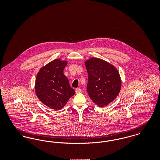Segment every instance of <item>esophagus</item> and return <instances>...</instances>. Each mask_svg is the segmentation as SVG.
<instances>
[{
  "label": "esophagus",
  "mask_w": 160,
  "mask_h": 160,
  "mask_svg": "<svg viewBox=\"0 0 160 160\" xmlns=\"http://www.w3.org/2000/svg\"><path fill=\"white\" fill-rule=\"evenodd\" d=\"M81 91H82V90L80 88H77L76 89V93H79L81 92Z\"/></svg>",
  "instance_id": "34e87169"
}]
</instances>
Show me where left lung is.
Returning <instances> with one entry per match:
<instances>
[{"instance_id": "left-lung-1", "label": "left lung", "mask_w": 160, "mask_h": 160, "mask_svg": "<svg viewBox=\"0 0 160 160\" xmlns=\"http://www.w3.org/2000/svg\"><path fill=\"white\" fill-rule=\"evenodd\" d=\"M88 74L87 91L92 101L101 107L114 100L121 89L122 80L113 65L97 58L84 62Z\"/></svg>"}]
</instances>
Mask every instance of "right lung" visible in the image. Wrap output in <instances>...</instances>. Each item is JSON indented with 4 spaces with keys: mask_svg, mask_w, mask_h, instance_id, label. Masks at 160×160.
I'll list each match as a JSON object with an SVG mask.
<instances>
[{
    "mask_svg": "<svg viewBox=\"0 0 160 160\" xmlns=\"http://www.w3.org/2000/svg\"><path fill=\"white\" fill-rule=\"evenodd\" d=\"M68 62L60 59L42 67L37 75L35 90L39 99L46 106L55 110L62 109L75 94L70 87L63 69Z\"/></svg>",
    "mask_w": 160,
    "mask_h": 160,
    "instance_id": "1",
    "label": "right lung"
}]
</instances>
